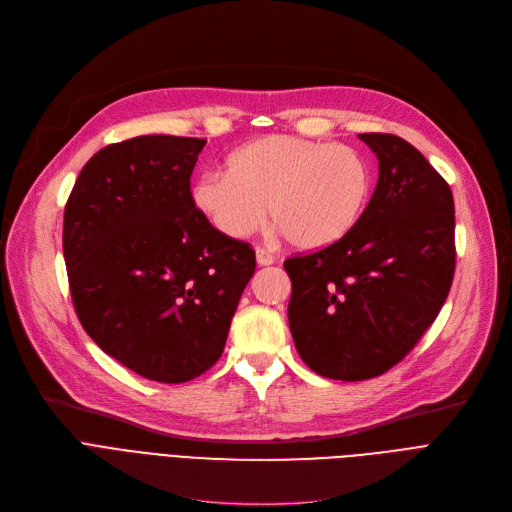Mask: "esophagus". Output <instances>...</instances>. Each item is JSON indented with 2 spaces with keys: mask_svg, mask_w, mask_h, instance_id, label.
<instances>
[{
  "mask_svg": "<svg viewBox=\"0 0 512 512\" xmlns=\"http://www.w3.org/2000/svg\"><path fill=\"white\" fill-rule=\"evenodd\" d=\"M255 257H257V263H259V265H272V263L276 261V257H274L270 251H267V249H263V247H257Z\"/></svg>",
  "mask_w": 512,
  "mask_h": 512,
  "instance_id": "34e87169",
  "label": "esophagus"
}]
</instances>
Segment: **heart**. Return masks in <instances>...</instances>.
Instances as JSON below:
<instances>
[{
    "label": "heart",
    "instance_id": "b5f03b06",
    "mask_svg": "<svg viewBox=\"0 0 512 512\" xmlns=\"http://www.w3.org/2000/svg\"><path fill=\"white\" fill-rule=\"evenodd\" d=\"M371 188L373 166L361 149L267 134L232 151L226 172L199 176L193 205L234 240L255 234L270 207L290 245L324 249L357 226Z\"/></svg>",
    "mask_w": 512,
    "mask_h": 512
}]
</instances>
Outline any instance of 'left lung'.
<instances>
[{
    "instance_id": "8db88e82",
    "label": "left lung",
    "mask_w": 512,
    "mask_h": 512,
    "mask_svg": "<svg viewBox=\"0 0 512 512\" xmlns=\"http://www.w3.org/2000/svg\"><path fill=\"white\" fill-rule=\"evenodd\" d=\"M380 178L357 226L334 245L284 261L288 324L301 359L342 382L378 378L438 317L454 278V199L405 139L365 132Z\"/></svg>"
}]
</instances>
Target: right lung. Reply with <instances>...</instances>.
I'll use <instances>...</instances> for the list:
<instances>
[{"label": "right lung", "instance_id": "obj_1", "mask_svg": "<svg viewBox=\"0 0 512 512\" xmlns=\"http://www.w3.org/2000/svg\"><path fill=\"white\" fill-rule=\"evenodd\" d=\"M205 139L147 134L97 151L64 207V261L80 326L103 353L161 384L199 378L224 353L255 274L245 240L193 205Z\"/></svg>", "mask_w": 512, "mask_h": 512}]
</instances>
